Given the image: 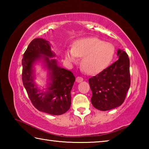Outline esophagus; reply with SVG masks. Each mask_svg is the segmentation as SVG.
Wrapping results in <instances>:
<instances>
[{
  "label": "esophagus",
  "instance_id": "34e87169",
  "mask_svg": "<svg viewBox=\"0 0 149 149\" xmlns=\"http://www.w3.org/2000/svg\"><path fill=\"white\" fill-rule=\"evenodd\" d=\"M83 80H84V79H83V77H76V82H77V83L81 82V81H83Z\"/></svg>",
  "mask_w": 149,
  "mask_h": 149
}]
</instances>
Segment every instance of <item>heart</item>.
Listing matches in <instances>:
<instances>
[{
    "label": "heart",
    "mask_w": 149,
    "mask_h": 149,
    "mask_svg": "<svg viewBox=\"0 0 149 149\" xmlns=\"http://www.w3.org/2000/svg\"><path fill=\"white\" fill-rule=\"evenodd\" d=\"M114 54V47L96 37L77 41L73 48L65 51V58L70 62L77 61V57H83L81 67L88 74H95L107 67Z\"/></svg>",
    "instance_id": "b5f03b06"
}]
</instances>
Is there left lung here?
I'll return each mask as SVG.
<instances>
[{
  "label": "left lung",
  "mask_w": 149,
  "mask_h": 149,
  "mask_svg": "<svg viewBox=\"0 0 149 149\" xmlns=\"http://www.w3.org/2000/svg\"><path fill=\"white\" fill-rule=\"evenodd\" d=\"M118 60L95 76L89 78L91 103L101 111L114 109L122 104L130 89V59L123 50L117 51Z\"/></svg>",
  "instance_id": "left-lung-1"
}]
</instances>
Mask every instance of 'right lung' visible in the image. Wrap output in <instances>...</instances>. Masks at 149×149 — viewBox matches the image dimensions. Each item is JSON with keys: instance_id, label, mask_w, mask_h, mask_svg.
<instances>
[{"instance_id": "1", "label": "right lung", "mask_w": 149, "mask_h": 149, "mask_svg": "<svg viewBox=\"0 0 149 149\" xmlns=\"http://www.w3.org/2000/svg\"><path fill=\"white\" fill-rule=\"evenodd\" d=\"M49 41L37 38L30 42L22 60V81L32 104L37 110L51 115H61L71 106V91L75 77L72 72L58 65ZM41 61L48 71L46 91L40 90L36 79L34 65Z\"/></svg>"}]
</instances>
